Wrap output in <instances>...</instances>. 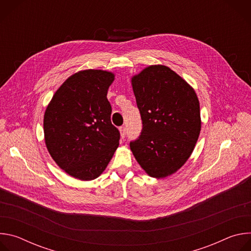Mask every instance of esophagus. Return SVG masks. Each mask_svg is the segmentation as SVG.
I'll return each mask as SVG.
<instances>
[{"instance_id": "1", "label": "esophagus", "mask_w": 251, "mask_h": 251, "mask_svg": "<svg viewBox=\"0 0 251 251\" xmlns=\"http://www.w3.org/2000/svg\"><path fill=\"white\" fill-rule=\"evenodd\" d=\"M119 131H120V136L121 138H125V135H126V127L125 126H122L119 128Z\"/></svg>"}]
</instances>
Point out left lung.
Masks as SVG:
<instances>
[{
	"label": "left lung",
	"instance_id": "obj_1",
	"mask_svg": "<svg viewBox=\"0 0 251 251\" xmlns=\"http://www.w3.org/2000/svg\"><path fill=\"white\" fill-rule=\"evenodd\" d=\"M143 129L130 149L150 176L180 170L192 155L201 120L195 89L170 67L149 65L131 78Z\"/></svg>",
	"mask_w": 251,
	"mask_h": 251
}]
</instances>
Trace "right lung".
Masks as SVG:
<instances>
[{
	"label": "right lung",
	"instance_id": "right-lung-1",
	"mask_svg": "<svg viewBox=\"0 0 251 251\" xmlns=\"http://www.w3.org/2000/svg\"><path fill=\"white\" fill-rule=\"evenodd\" d=\"M114 79L111 71L80 70L60 85L46 109L47 149L60 169L80 181L98 177L118 148L120 134L107 99Z\"/></svg>",
	"mask_w": 251,
	"mask_h": 251
}]
</instances>
